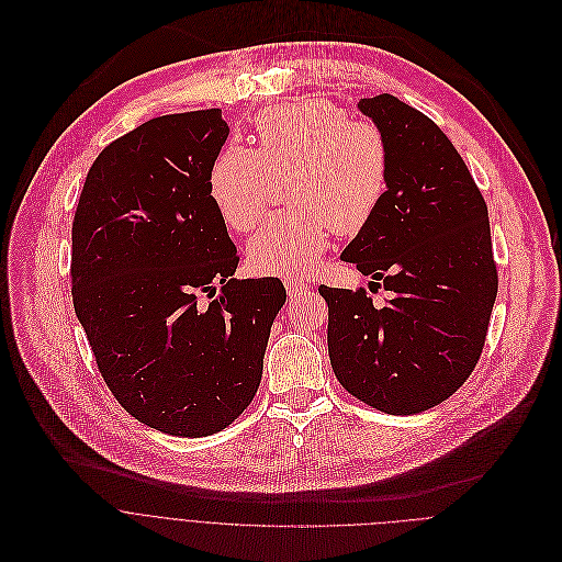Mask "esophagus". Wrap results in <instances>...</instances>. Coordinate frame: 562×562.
I'll use <instances>...</instances> for the list:
<instances>
[{
    "label": "esophagus",
    "mask_w": 562,
    "mask_h": 562,
    "mask_svg": "<svg viewBox=\"0 0 562 562\" xmlns=\"http://www.w3.org/2000/svg\"><path fill=\"white\" fill-rule=\"evenodd\" d=\"M285 290H288V296H290V299H296V296H303L305 292H310V285H307V283H301V281H296V279H292V281L285 283Z\"/></svg>",
    "instance_id": "obj_1"
}]
</instances>
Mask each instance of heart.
Returning a JSON list of instances; mask_svg holds the SVG:
<instances>
[{
    "label": "heart",
    "instance_id": "b5f03b06",
    "mask_svg": "<svg viewBox=\"0 0 562 562\" xmlns=\"http://www.w3.org/2000/svg\"><path fill=\"white\" fill-rule=\"evenodd\" d=\"M292 177L294 210L272 214L248 241L261 274H312L336 233L357 235L379 212L390 188V146L370 122L321 97H303L257 117V150L231 148L210 172V196L231 228L261 218L272 179Z\"/></svg>",
    "mask_w": 562,
    "mask_h": 562
}]
</instances>
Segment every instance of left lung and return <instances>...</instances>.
I'll list each match as a JSON object with an SVG mask.
<instances>
[{
	"label": "left lung",
	"mask_w": 562,
	"mask_h": 562,
	"mask_svg": "<svg viewBox=\"0 0 562 562\" xmlns=\"http://www.w3.org/2000/svg\"><path fill=\"white\" fill-rule=\"evenodd\" d=\"M390 146V188L341 259L392 292L321 285L339 383L394 416L450 398L472 374L498 292L487 205L445 133L394 94L359 101ZM370 281V283H374Z\"/></svg>",
	"instance_id": "8db88e82"
}]
</instances>
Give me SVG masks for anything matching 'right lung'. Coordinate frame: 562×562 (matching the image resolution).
<instances>
[{"mask_svg":"<svg viewBox=\"0 0 562 562\" xmlns=\"http://www.w3.org/2000/svg\"><path fill=\"white\" fill-rule=\"evenodd\" d=\"M221 110L164 115L101 150L72 221V303L110 392L172 436L226 429L255 398L279 279L239 281L210 196ZM201 293L215 299L205 306Z\"/></svg>","mask_w":562,"mask_h":562,"instance_id":"obj_1","label":"right lung"}]
</instances>
